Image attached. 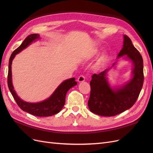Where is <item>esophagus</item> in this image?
<instances>
[{"mask_svg": "<svg viewBox=\"0 0 153 153\" xmlns=\"http://www.w3.org/2000/svg\"><path fill=\"white\" fill-rule=\"evenodd\" d=\"M85 81V76H83V75H80L79 77L78 78V82L79 83L83 82Z\"/></svg>", "mask_w": 153, "mask_h": 153, "instance_id": "esophagus-1", "label": "esophagus"}]
</instances>
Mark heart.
<instances>
[{"label":"heart","instance_id":"obj_1","mask_svg":"<svg viewBox=\"0 0 153 153\" xmlns=\"http://www.w3.org/2000/svg\"><path fill=\"white\" fill-rule=\"evenodd\" d=\"M98 49H94L93 50H92V54H96L97 53H98Z\"/></svg>","mask_w":153,"mask_h":153}]
</instances>
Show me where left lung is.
Here are the masks:
<instances>
[{
    "label": "left lung",
    "mask_w": 153,
    "mask_h": 153,
    "mask_svg": "<svg viewBox=\"0 0 153 153\" xmlns=\"http://www.w3.org/2000/svg\"><path fill=\"white\" fill-rule=\"evenodd\" d=\"M123 45L117 59L124 56L133 64L132 77L118 87H112L107 79L108 73L114 67L94 74L90 82L91 94L88 106L91 112L101 116L111 117L130 108L139 96L143 83V59L126 35L123 36Z\"/></svg>",
    "instance_id": "obj_1"
}]
</instances>
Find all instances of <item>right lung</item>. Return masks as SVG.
Masks as SVG:
<instances>
[{"mask_svg":"<svg viewBox=\"0 0 153 153\" xmlns=\"http://www.w3.org/2000/svg\"><path fill=\"white\" fill-rule=\"evenodd\" d=\"M39 39H40V36L38 34H33L28 36L23 41L20 47L12 53L10 58V61H9L7 84L9 89H10L14 99L22 110L33 115H36V116L48 117L59 113L62 110L64 103H65L66 95L68 91L71 87L76 85L77 83L75 81V78H71L63 81L48 98L41 101V102H27V101L22 100L17 95L16 92L14 89L12 83L11 65L13 60L16 54L22 52L23 50L26 48L31 43Z\"/></svg>","mask_w":153,"mask_h":153,"instance_id":"right-lung-1","label":"right lung"}]
</instances>
